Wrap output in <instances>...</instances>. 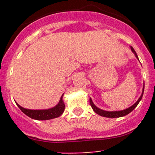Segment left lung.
Returning <instances> with one entry per match:
<instances>
[{
  "label": "left lung",
  "instance_id": "8db88e82",
  "mask_svg": "<svg viewBox=\"0 0 155 155\" xmlns=\"http://www.w3.org/2000/svg\"><path fill=\"white\" fill-rule=\"evenodd\" d=\"M130 48L131 49V51H132L133 53H134L135 57H136L138 59L137 55V53L135 52V50H134V48H133L132 46H130ZM138 60H139V59H138ZM143 90H144V84H143V91H142L141 95L140 96V98H138L137 101V102H135L134 105H131L130 107L127 108V109H124V110H120V111H105V110H103V109H99V108L97 107L96 105L93 103L92 100H91V98H90V99H89L90 105H91V108H92V109L94 110V113H97V114L99 115V116H101L107 117V118H118V117H122V116H127V115H128L129 113H131V112H132V111L137 107V105L139 104V102H140V100H141L142 97H143Z\"/></svg>",
  "mask_w": 155,
  "mask_h": 155
}]
</instances>
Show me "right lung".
Segmentation results:
<instances>
[{
  "label": "right lung",
  "instance_id": "add662e5",
  "mask_svg": "<svg viewBox=\"0 0 155 155\" xmlns=\"http://www.w3.org/2000/svg\"><path fill=\"white\" fill-rule=\"evenodd\" d=\"M64 94H62L61 99L59 101L58 104L55 105L54 107L48 109H28L25 108L21 107V105L16 102L18 108L21 110V112L28 116V117L36 120H48L51 119L57 118L63 114L64 109H65V105H64V100H63Z\"/></svg>",
  "mask_w": 155,
  "mask_h": 155
}]
</instances>
